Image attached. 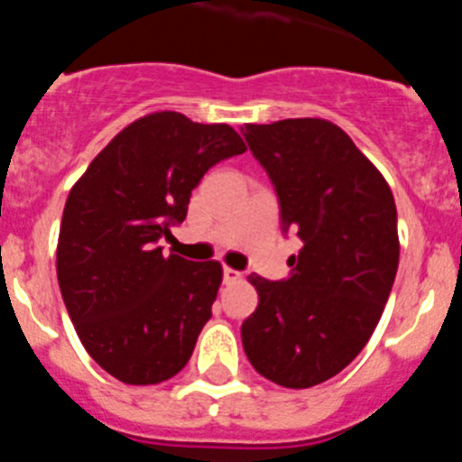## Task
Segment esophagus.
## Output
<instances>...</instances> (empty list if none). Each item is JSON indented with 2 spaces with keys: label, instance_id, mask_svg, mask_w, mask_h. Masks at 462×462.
<instances>
[{
  "label": "esophagus",
  "instance_id": "esophagus-1",
  "mask_svg": "<svg viewBox=\"0 0 462 462\" xmlns=\"http://www.w3.org/2000/svg\"><path fill=\"white\" fill-rule=\"evenodd\" d=\"M240 277H243V273L236 271V268H224V284H236V282H240Z\"/></svg>",
  "mask_w": 462,
  "mask_h": 462
}]
</instances>
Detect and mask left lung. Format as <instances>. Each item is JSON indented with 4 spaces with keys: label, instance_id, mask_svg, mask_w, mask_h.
Masks as SVG:
<instances>
[{
    "label": "left lung",
    "instance_id": "1",
    "mask_svg": "<svg viewBox=\"0 0 462 462\" xmlns=\"http://www.w3.org/2000/svg\"><path fill=\"white\" fill-rule=\"evenodd\" d=\"M266 169L282 226L303 240L291 275H250L259 305L243 321L245 354L287 389L336 377L361 354L398 271V212L383 175L340 126L321 117L245 125Z\"/></svg>",
    "mask_w": 462,
    "mask_h": 462
}]
</instances>
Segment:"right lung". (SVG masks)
Segmentation results:
<instances>
[{
  "instance_id": "1",
  "label": "right lung",
  "mask_w": 462,
  "mask_h": 462,
  "mask_svg": "<svg viewBox=\"0 0 462 462\" xmlns=\"http://www.w3.org/2000/svg\"><path fill=\"white\" fill-rule=\"evenodd\" d=\"M245 150L234 126L159 110L125 126L69 191L57 282L88 354L120 382H166L189 361L222 266L166 256L159 238L187 217L206 171Z\"/></svg>"
}]
</instances>
